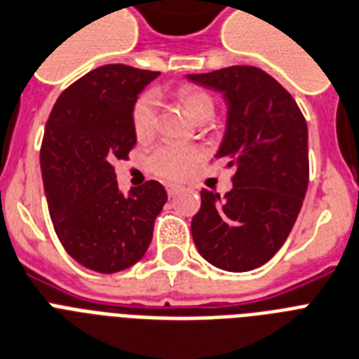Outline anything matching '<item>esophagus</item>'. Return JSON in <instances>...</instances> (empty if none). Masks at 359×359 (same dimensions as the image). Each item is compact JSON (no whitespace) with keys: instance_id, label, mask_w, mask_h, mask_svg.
I'll return each instance as SVG.
<instances>
[{"instance_id":"esophagus-1","label":"esophagus","mask_w":359,"mask_h":359,"mask_svg":"<svg viewBox=\"0 0 359 359\" xmlns=\"http://www.w3.org/2000/svg\"><path fill=\"white\" fill-rule=\"evenodd\" d=\"M179 191H182V188H180V186H168V195H170V197H175V195L179 194Z\"/></svg>"}]
</instances>
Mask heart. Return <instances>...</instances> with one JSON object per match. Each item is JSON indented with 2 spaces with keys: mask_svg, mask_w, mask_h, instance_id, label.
I'll use <instances>...</instances> for the list:
<instances>
[{
  "mask_svg": "<svg viewBox=\"0 0 359 359\" xmlns=\"http://www.w3.org/2000/svg\"><path fill=\"white\" fill-rule=\"evenodd\" d=\"M177 97L197 123L208 121L214 116V99L206 94L205 90L195 88V86H182L177 92ZM130 123H133L134 136L138 142H147L153 138L156 133V125H158V101L153 92H144L134 101ZM203 156H205L203 151L194 145L164 144L149 154L147 165L160 179L184 180L201 164Z\"/></svg>",
  "mask_w": 359,
  "mask_h": 359,
  "instance_id": "1",
  "label": "heart"
}]
</instances>
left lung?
Here are the masks:
<instances>
[{"label": "left lung", "instance_id": "obj_1", "mask_svg": "<svg viewBox=\"0 0 359 359\" xmlns=\"http://www.w3.org/2000/svg\"><path fill=\"white\" fill-rule=\"evenodd\" d=\"M229 104L215 158L232 168L225 197L203 189L191 236L201 256L219 269L243 273L269 262L301 212L310 180L308 125L276 79L255 66L188 75Z\"/></svg>", "mask_w": 359, "mask_h": 359}]
</instances>
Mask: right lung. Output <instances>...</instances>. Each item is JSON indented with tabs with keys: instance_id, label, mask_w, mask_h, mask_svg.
Segmentation results:
<instances>
[{
	"instance_id": "add662e5",
	"label": "right lung",
	"mask_w": 359,
	"mask_h": 359,
	"mask_svg": "<svg viewBox=\"0 0 359 359\" xmlns=\"http://www.w3.org/2000/svg\"><path fill=\"white\" fill-rule=\"evenodd\" d=\"M158 75L125 64L92 69L58 95L46 123L40 165L53 229L75 262L104 275L142 260L168 201L156 180L123 195L112 165L136 145L133 104Z\"/></svg>"
}]
</instances>
